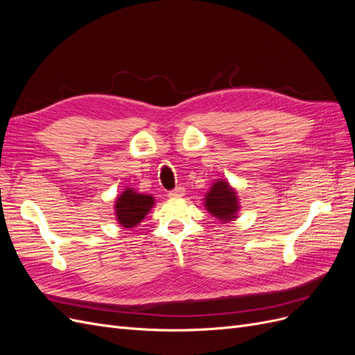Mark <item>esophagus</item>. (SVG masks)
Returning <instances> with one entry per match:
<instances>
[{"instance_id": "obj_1", "label": "esophagus", "mask_w": 355, "mask_h": 355, "mask_svg": "<svg viewBox=\"0 0 355 355\" xmlns=\"http://www.w3.org/2000/svg\"><path fill=\"white\" fill-rule=\"evenodd\" d=\"M184 196H185V188H182V187H178L173 191L168 192V197L170 198H180V197H184Z\"/></svg>"}]
</instances>
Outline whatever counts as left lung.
Masks as SVG:
<instances>
[{
    "instance_id": "left-lung-1",
    "label": "left lung",
    "mask_w": 355,
    "mask_h": 355,
    "mask_svg": "<svg viewBox=\"0 0 355 355\" xmlns=\"http://www.w3.org/2000/svg\"><path fill=\"white\" fill-rule=\"evenodd\" d=\"M204 207L213 218L219 219L222 223L237 219L240 210L237 191L230 185V182L219 179L214 182L207 194L204 196Z\"/></svg>"
}]
</instances>
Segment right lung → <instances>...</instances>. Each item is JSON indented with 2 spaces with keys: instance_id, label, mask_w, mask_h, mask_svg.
<instances>
[{
  "instance_id": "add662e5",
  "label": "right lung",
  "mask_w": 355,
  "mask_h": 355,
  "mask_svg": "<svg viewBox=\"0 0 355 355\" xmlns=\"http://www.w3.org/2000/svg\"><path fill=\"white\" fill-rule=\"evenodd\" d=\"M155 200L149 194H139L133 188H125L115 200L116 222L124 228H135L154 207Z\"/></svg>"
}]
</instances>
